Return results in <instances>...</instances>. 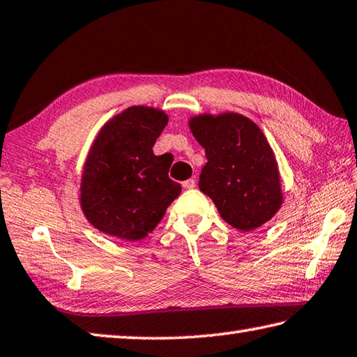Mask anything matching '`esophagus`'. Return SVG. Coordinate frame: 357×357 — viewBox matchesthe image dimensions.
I'll return each mask as SVG.
<instances>
[{
  "label": "esophagus",
  "instance_id": "esophagus-1",
  "mask_svg": "<svg viewBox=\"0 0 357 357\" xmlns=\"http://www.w3.org/2000/svg\"><path fill=\"white\" fill-rule=\"evenodd\" d=\"M195 185H197V181L193 179V178H190V179H187V181H184L183 183V187L184 189H195Z\"/></svg>",
  "mask_w": 357,
  "mask_h": 357
}]
</instances>
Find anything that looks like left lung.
Instances as JSON below:
<instances>
[{
	"instance_id": "1",
	"label": "left lung",
	"mask_w": 357,
	"mask_h": 357,
	"mask_svg": "<svg viewBox=\"0 0 357 357\" xmlns=\"http://www.w3.org/2000/svg\"><path fill=\"white\" fill-rule=\"evenodd\" d=\"M206 151L199 190L215 203L226 223L252 231L282 204L273 150L256 123L234 112L198 115L189 121Z\"/></svg>"
}]
</instances>
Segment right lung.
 <instances>
[{
  "label": "right lung",
  "mask_w": 357,
  "mask_h": 357,
  "mask_svg": "<svg viewBox=\"0 0 357 357\" xmlns=\"http://www.w3.org/2000/svg\"><path fill=\"white\" fill-rule=\"evenodd\" d=\"M167 123L159 109L132 106L96 135L81 183V207L96 229L140 241L178 198L181 184L168 178L172 164L153 153Z\"/></svg>",
  "instance_id": "add662e5"
}]
</instances>
